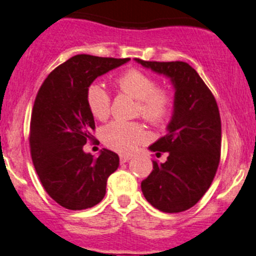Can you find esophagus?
<instances>
[{
  "instance_id": "34e87169",
  "label": "esophagus",
  "mask_w": 256,
  "mask_h": 256,
  "mask_svg": "<svg viewBox=\"0 0 256 256\" xmlns=\"http://www.w3.org/2000/svg\"><path fill=\"white\" fill-rule=\"evenodd\" d=\"M130 158H131V156H128V155H120V162L125 164V162H128Z\"/></svg>"
}]
</instances>
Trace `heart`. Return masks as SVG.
Masks as SVG:
<instances>
[{"label":"heart","instance_id":"b5f03b06","mask_svg":"<svg viewBox=\"0 0 256 256\" xmlns=\"http://www.w3.org/2000/svg\"><path fill=\"white\" fill-rule=\"evenodd\" d=\"M116 88L120 92L138 101L137 114L146 122L164 125L173 110V95L171 90L158 86V80L140 70H128L116 78ZM86 104L94 116L106 120L110 114L112 98L102 85L94 83L86 89ZM104 144L120 154H130L138 146L146 142V134L138 122L116 120L102 131Z\"/></svg>","mask_w":256,"mask_h":256}]
</instances>
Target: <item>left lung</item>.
<instances>
[{
	"mask_svg": "<svg viewBox=\"0 0 256 256\" xmlns=\"http://www.w3.org/2000/svg\"><path fill=\"white\" fill-rule=\"evenodd\" d=\"M134 60L171 78L176 89L168 132L149 146L156 155L168 152V156L164 164L152 161V173L140 183L142 192L161 212H184L210 189L218 170L222 149L218 104L212 91L189 64Z\"/></svg>",
	"mask_w": 256,
	"mask_h": 256,
	"instance_id": "left-lung-1",
	"label": "left lung"
}]
</instances>
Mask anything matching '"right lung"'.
Masks as SVG:
<instances>
[{"instance_id":"right-lung-1","label":"right lung","mask_w":256,"mask_h":256,"mask_svg":"<svg viewBox=\"0 0 256 256\" xmlns=\"http://www.w3.org/2000/svg\"><path fill=\"white\" fill-rule=\"evenodd\" d=\"M130 60L76 55L43 82L32 108L30 150L40 183L56 204L71 210L94 207L106 195L107 179L119 156L102 149L98 158L83 150L95 137L88 86L100 76Z\"/></svg>"}]
</instances>
